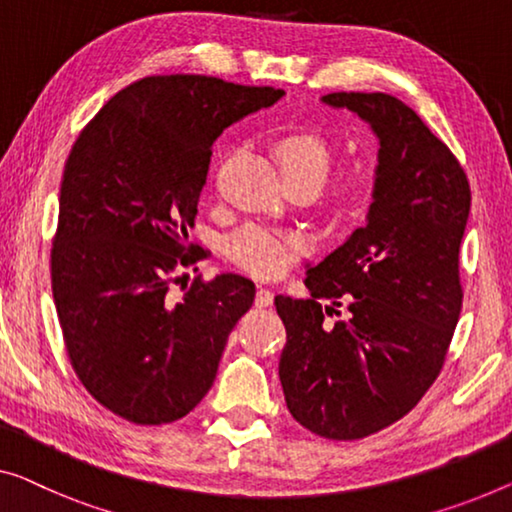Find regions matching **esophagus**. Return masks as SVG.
Returning <instances> with one entry per match:
<instances>
[{
	"label": "esophagus",
	"instance_id": "1",
	"mask_svg": "<svg viewBox=\"0 0 512 512\" xmlns=\"http://www.w3.org/2000/svg\"><path fill=\"white\" fill-rule=\"evenodd\" d=\"M271 303H273V292H271V289L259 287L257 294H255V308H269Z\"/></svg>",
	"mask_w": 512,
	"mask_h": 512
}]
</instances>
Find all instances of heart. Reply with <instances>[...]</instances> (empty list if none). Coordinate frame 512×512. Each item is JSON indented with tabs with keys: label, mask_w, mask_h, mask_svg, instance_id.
I'll return each instance as SVG.
<instances>
[{
	"label": "heart",
	"mask_w": 512,
	"mask_h": 512,
	"mask_svg": "<svg viewBox=\"0 0 512 512\" xmlns=\"http://www.w3.org/2000/svg\"><path fill=\"white\" fill-rule=\"evenodd\" d=\"M273 156L289 183H310L317 188L333 165V147L322 133L299 128L278 135L271 144ZM377 174L372 167H358L331 188V204L340 213H361L375 197ZM310 239L299 230L248 223L225 241V255L241 271L255 278H278L308 253Z\"/></svg>",
	"instance_id": "obj_1"
}]
</instances>
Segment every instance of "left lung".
<instances>
[{
  "mask_svg": "<svg viewBox=\"0 0 512 512\" xmlns=\"http://www.w3.org/2000/svg\"><path fill=\"white\" fill-rule=\"evenodd\" d=\"M324 103L377 133L375 202L368 225L308 269L310 299L276 296L287 329L278 375L296 421L352 441L407 416L444 368L462 310L471 188L453 151L395 96L335 91ZM324 298L345 302L346 319L326 323L335 310Z\"/></svg>",
  "mask_w": 512,
  "mask_h": 512,
  "instance_id": "8db88e82",
  "label": "left lung"
}]
</instances>
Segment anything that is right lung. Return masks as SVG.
Returning <instances> with one entry per match:
<instances>
[{"label": "right lung", "mask_w": 512, "mask_h": 512, "mask_svg": "<svg viewBox=\"0 0 512 512\" xmlns=\"http://www.w3.org/2000/svg\"><path fill=\"white\" fill-rule=\"evenodd\" d=\"M280 96L209 75H149L114 94L75 140L52 236V296L75 375L112 414L179 421L216 379L255 285L234 273H200L181 294L172 285L207 257L188 230L213 142Z\"/></svg>", "instance_id": "obj_1"}]
</instances>
